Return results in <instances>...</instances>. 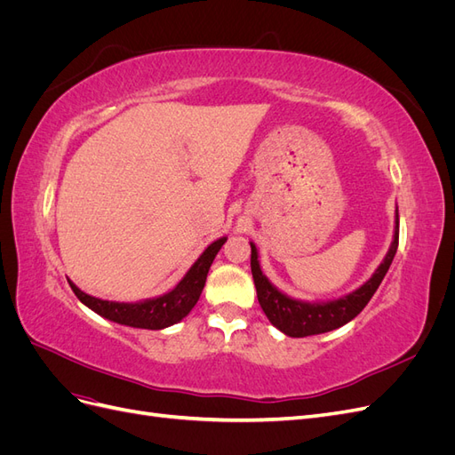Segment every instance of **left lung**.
<instances>
[{
    "instance_id": "obj_1",
    "label": "left lung",
    "mask_w": 455,
    "mask_h": 455,
    "mask_svg": "<svg viewBox=\"0 0 455 455\" xmlns=\"http://www.w3.org/2000/svg\"><path fill=\"white\" fill-rule=\"evenodd\" d=\"M398 246V211L395 212V233L393 241L387 254H385L383 261L378 266V269L371 273V277L361 284L356 291L336 298V299H326V301H306V299H296L281 292L277 286H275L259 267L258 259V249L256 244L251 241V269L258 292V301L261 309H264L269 323L279 328L283 334L291 338H306L315 334H324L330 330H336L343 324L353 321L356 315H359L370 298L374 296L378 286L381 284L385 273L389 271L391 261L396 254Z\"/></svg>"
}]
</instances>
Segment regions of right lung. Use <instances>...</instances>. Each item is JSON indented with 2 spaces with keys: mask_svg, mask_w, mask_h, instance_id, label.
<instances>
[{
  "mask_svg": "<svg viewBox=\"0 0 455 455\" xmlns=\"http://www.w3.org/2000/svg\"><path fill=\"white\" fill-rule=\"evenodd\" d=\"M226 241L228 237H220L206 246L203 254L194 261V266L186 271L180 283L171 288L169 292L156 298H146L140 301H112L94 298L84 292L70 279H68V283H70L72 291L79 298L81 304L92 309L96 315L104 316L108 321L132 328L163 330L180 323L184 316H188V313L194 309L203 292L206 273H209L218 251L222 249V244Z\"/></svg>",
  "mask_w": 455,
  "mask_h": 455,
  "instance_id": "obj_1",
  "label": "right lung"
}]
</instances>
